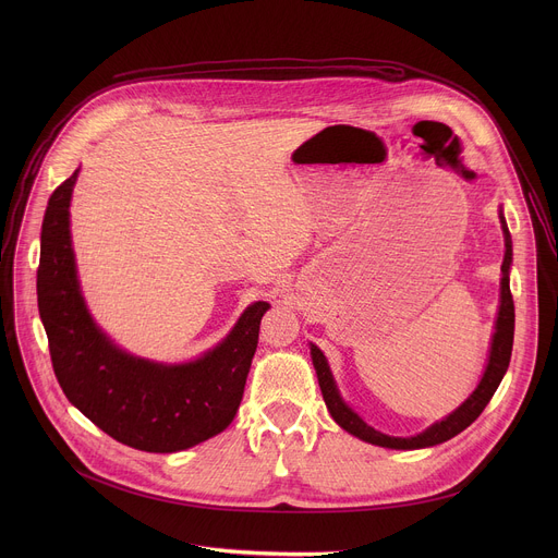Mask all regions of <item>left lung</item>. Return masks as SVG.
Segmentation results:
<instances>
[{"mask_svg":"<svg viewBox=\"0 0 558 558\" xmlns=\"http://www.w3.org/2000/svg\"><path fill=\"white\" fill-rule=\"evenodd\" d=\"M499 220H501L504 241H506V254H504V265H501V295H499V311H497V320H495V333H493V340H490L488 362H486L484 375H482L480 384H476V388L465 397V400L452 413H448L444 420L430 424L426 430H422L417 435H411V437H390V435H384V433L375 430L373 426H368L342 400V395L338 390L336 377L331 373V366H329L325 353L317 349L315 344H308L313 368H315V375H317V384H320L325 404H327L331 417L336 420V424L340 428H344L353 437H357L366 444H373V446L392 448V450H417V448H430V446H437V444H444V441L452 439L454 435L465 430L476 417L484 413V409L493 400L495 390L499 388V384H501V379L508 371L510 355H512V340H514V302H512V293H510L512 238H510V231H508V225H506L504 209H499Z\"/></svg>","mask_w":558,"mask_h":558,"instance_id":"obj_1","label":"left lung"}]
</instances>
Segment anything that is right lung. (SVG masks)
I'll return each instance as SVG.
<instances>
[{
	"label": "right lung",
	"instance_id": "right-lung-1",
	"mask_svg": "<svg viewBox=\"0 0 558 558\" xmlns=\"http://www.w3.org/2000/svg\"><path fill=\"white\" fill-rule=\"evenodd\" d=\"M76 177L78 170L48 201L37 269V304L59 386L74 409L130 448H192L233 422L271 304H250L227 338L196 360L168 364L128 353L97 327L78 284L70 235Z\"/></svg>",
	"mask_w": 558,
	"mask_h": 558
}]
</instances>
